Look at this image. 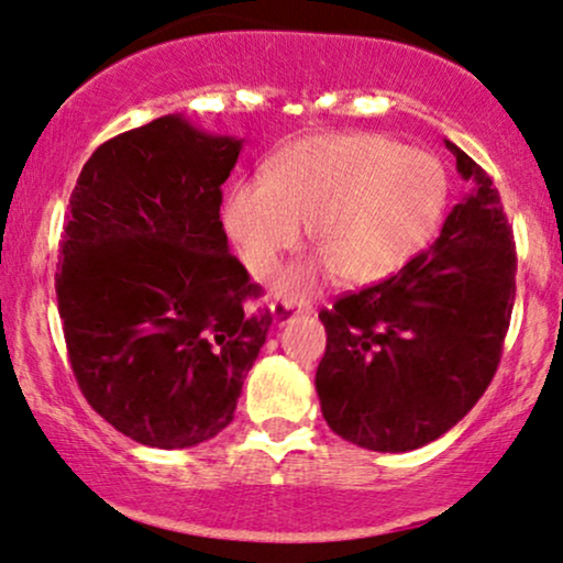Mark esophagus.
<instances>
[{
  "label": "esophagus",
  "mask_w": 563,
  "mask_h": 563,
  "mask_svg": "<svg viewBox=\"0 0 563 563\" xmlns=\"http://www.w3.org/2000/svg\"><path fill=\"white\" fill-rule=\"evenodd\" d=\"M269 309H273V320L277 322V325H286V322L299 318V314L312 312V307H309V303H296V301H275Z\"/></svg>",
  "instance_id": "1"
}]
</instances>
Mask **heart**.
<instances>
[{
    "label": "heart",
    "mask_w": 563,
    "mask_h": 563,
    "mask_svg": "<svg viewBox=\"0 0 563 563\" xmlns=\"http://www.w3.org/2000/svg\"><path fill=\"white\" fill-rule=\"evenodd\" d=\"M448 174L434 156L380 134H328L288 147L267 183L245 179L224 200V228L251 275L309 241L349 286L391 277L423 249L448 206ZM314 269L286 277V294L312 288Z\"/></svg>",
    "instance_id": "1"
}]
</instances>
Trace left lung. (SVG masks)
Masks as SVG:
<instances>
[{
    "label": "left lung",
    "instance_id": "obj_1",
    "mask_svg": "<svg viewBox=\"0 0 563 563\" xmlns=\"http://www.w3.org/2000/svg\"><path fill=\"white\" fill-rule=\"evenodd\" d=\"M476 187L429 251L322 309L328 344L314 386L346 442L407 452L434 442L487 391L516 299V243L489 174L450 140Z\"/></svg>",
    "mask_w": 563,
    "mask_h": 563
}]
</instances>
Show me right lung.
Listing matches in <instances>:
<instances>
[{
    "instance_id": "right-lung-1",
    "label": "right lung",
    "mask_w": 563,
    "mask_h": 563,
    "mask_svg": "<svg viewBox=\"0 0 563 563\" xmlns=\"http://www.w3.org/2000/svg\"><path fill=\"white\" fill-rule=\"evenodd\" d=\"M243 140L183 115L102 142L70 192L55 275L70 371L134 442L179 450L235 418L273 325L219 206Z\"/></svg>"
}]
</instances>
